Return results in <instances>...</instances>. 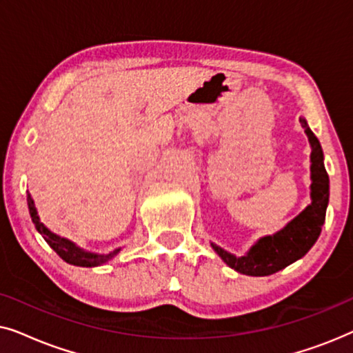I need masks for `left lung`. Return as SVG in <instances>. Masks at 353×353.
I'll list each match as a JSON object with an SVG mask.
<instances>
[{"mask_svg":"<svg viewBox=\"0 0 353 353\" xmlns=\"http://www.w3.org/2000/svg\"><path fill=\"white\" fill-rule=\"evenodd\" d=\"M301 125L310 143V199L312 202L276 233L263 236L250 245L244 255H234L220 245L210 243L212 249L230 268L248 276H268L302 259L316 243L325 223L327 202H330V176L325 168L321 144L301 117Z\"/></svg>","mask_w":353,"mask_h":353,"instance_id":"8db88e82","label":"left lung"}]
</instances>
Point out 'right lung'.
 <instances>
[{"label": "right lung", "mask_w": 353, "mask_h": 353, "mask_svg": "<svg viewBox=\"0 0 353 353\" xmlns=\"http://www.w3.org/2000/svg\"><path fill=\"white\" fill-rule=\"evenodd\" d=\"M27 204H28V212H30L32 221L33 225H35L38 233L43 236V239L50 244V248L67 263L75 265V267H86V268L99 267V265H104L108 263L109 260H112L115 255L122 250V248H117L110 250L109 254H96V252H90V250H85L83 248H80V245H77L74 241L61 238L59 234L52 233V231L43 223L40 220V215H38L35 202H33V197L30 196V192L27 194Z\"/></svg>", "instance_id": "obj_1"}]
</instances>
